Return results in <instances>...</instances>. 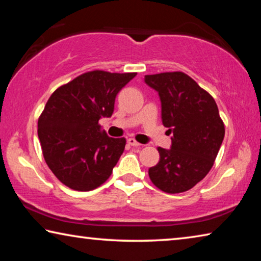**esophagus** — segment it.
I'll use <instances>...</instances> for the list:
<instances>
[{
    "label": "esophagus",
    "instance_id": "1",
    "mask_svg": "<svg viewBox=\"0 0 261 261\" xmlns=\"http://www.w3.org/2000/svg\"><path fill=\"white\" fill-rule=\"evenodd\" d=\"M127 144L130 145V146H134V147H140L141 145L138 143V141L135 140L134 138H129L127 139Z\"/></svg>",
    "mask_w": 261,
    "mask_h": 261
}]
</instances>
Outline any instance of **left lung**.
Segmentation results:
<instances>
[{
	"mask_svg": "<svg viewBox=\"0 0 261 261\" xmlns=\"http://www.w3.org/2000/svg\"><path fill=\"white\" fill-rule=\"evenodd\" d=\"M161 101L162 124L171 137L169 149L158 147L160 161L148 169L163 192L192 189L208 174L224 138V124L212 95L184 72L145 76Z\"/></svg>",
	"mask_w": 261,
	"mask_h": 261,
	"instance_id": "8db88e82",
	"label": "left lung"
}]
</instances>
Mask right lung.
Returning <instances> with one entry per match:
<instances>
[{"mask_svg":"<svg viewBox=\"0 0 261 261\" xmlns=\"http://www.w3.org/2000/svg\"><path fill=\"white\" fill-rule=\"evenodd\" d=\"M136 72L90 71L50 95L38 121V137L49 169L68 188L91 191L113 173L125 138H112L99 120L110 117L116 95Z\"/></svg>","mask_w":261,"mask_h":261,"instance_id":"right-lung-1","label":"right lung"}]
</instances>
